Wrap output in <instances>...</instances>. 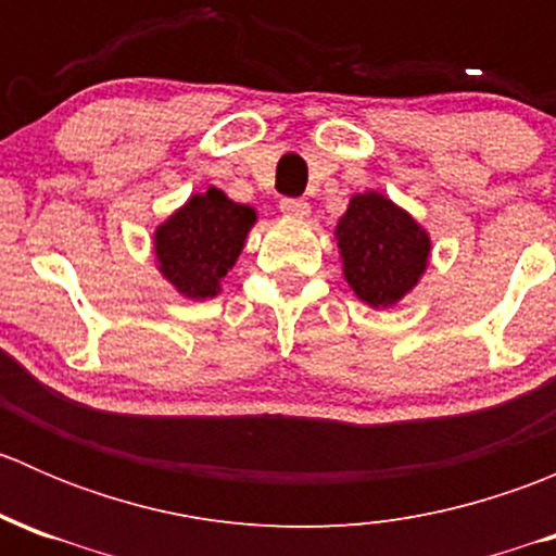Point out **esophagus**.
<instances>
[{
	"label": "esophagus",
	"mask_w": 556,
	"mask_h": 556,
	"mask_svg": "<svg viewBox=\"0 0 556 556\" xmlns=\"http://www.w3.org/2000/svg\"><path fill=\"white\" fill-rule=\"evenodd\" d=\"M279 210H282V215L295 217V220H304V217H309V204L301 199H282L279 201Z\"/></svg>",
	"instance_id": "1"
}]
</instances>
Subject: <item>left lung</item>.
Listing matches in <instances>:
<instances>
[{"label": "left lung", "mask_w": 556, "mask_h": 556, "mask_svg": "<svg viewBox=\"0 0 556 556\" xmlns=\"http://www.w3.org/2000/svg\"><path fill=\"white\" fill-rule=\"evenodd\" d=\"M346 285L363 304L390 309L412 293L430 261V233L377 190L355 193L336 223Z\"/></svg>", "instance_id": "8db88e82"}]
</instances>
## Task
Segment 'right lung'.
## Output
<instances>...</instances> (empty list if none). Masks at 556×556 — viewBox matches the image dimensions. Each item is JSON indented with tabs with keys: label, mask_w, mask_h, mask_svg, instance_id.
<instances>
[{
	"label": "right lung",
	"mask_w": 556,
	"mask_h": 556,
	"mask_svg": "<svg viewBox=\"0 0 556 556\" xmlns=\"http://www.w3.org/2000/svg\"><path fill=\"white\" fill-rule=\"evenodd\" d=\"M255 220L252 206L237 204L220 188L193 193L153 233L161 277L185 299H215Z\"/></svg>",
	"instance_id": "right-lung-1"
}]
</instances>
